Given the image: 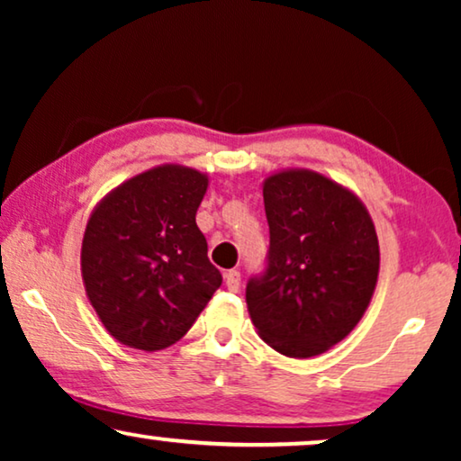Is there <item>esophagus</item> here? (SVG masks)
<instances>
[{"instance_id":"1","label":"esophagus","mask_w":461,"mask_h":461,"mask_svg":"<svg viewBox=\"0 0 461 461\" xmlns=\"http://www.w3.org/2000/svg\"><path fill=\"white\" fill-rule=\"evenodd\" d=\"M224 283L230 292H239V285H241V273H239V270H226Z\"/></svg>"}]
</instances>
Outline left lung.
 <instances>
[{"mask_svg":"<svg viewBox=\"0 0 461 461\" xmlns=\"http://www.w3.org/2000/svg\"><path fill=\"white\" fill-rule=\"evenodd\" d=\"M264 212L270 245L245 287L249 317L281 355H321L367 311L380 270L375 226L355 194L311 169L267 178Z\"/></svg>","mask_w":461,"mask_h":461,"instance_id":"left-lung-1","label":"left lung"}]
</instances>
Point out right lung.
<instances>
[{"instance_id":"obj_1","label":"right lung","mask_w":461,"mask_h":461,"mask_svg":"<svg viewBox=\"0 0 461 461\" xmlns=\"http://www.w3.org/2000/svg\"><path fill=\"white\" fill-rule=\"evenodd\" d=\"M205 191L207 178L197 169L161 166L117 186L87 220L86 292L122 344L167 348L222 285L194 222Z\"/></svg>"}]
</instances>
